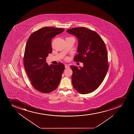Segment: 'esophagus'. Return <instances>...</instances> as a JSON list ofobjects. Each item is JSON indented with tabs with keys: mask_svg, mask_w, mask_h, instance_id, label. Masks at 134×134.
<instances>
[{
	"mask_svg": "<svg viewBox=\"0 0 134 134\" xmlns=\"http://www.w3.org/2000/svg\"><path fill=\"white\" fill-rule=\"evenodd\" d=\"M65 69H69V65H65Z\"/></svg>",
	"mask_w": 134,
	"mask_h": 134,
	"instance_id": "esophagus-1",
	"label": "esophagus"
}]
</instances>
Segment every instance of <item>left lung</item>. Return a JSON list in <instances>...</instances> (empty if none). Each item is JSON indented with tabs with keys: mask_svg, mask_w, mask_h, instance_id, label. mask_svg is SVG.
Wrapping results in <instances>:
<instances>
[{
	"mask_svg": "<svg viewBox=\"0 0 134 134\" xmlns=\"http://www.w3.org/2000/svg\"><path fill=\"white\" fill-rule=\"evenodd\" d=\"M66 31L78 41V54L74 60L83 64L82 67L70 66L73 87L81 94L93 92L100 85L108 70L105 44L97 32L86 27L71 28Z\"/></svg>",
	"mask_w": 134,
	"mask_h": 134,
	"instance_id": "1",
	"label": "left lung"
}]
</instances>
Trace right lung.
Instances as JSON below:
<instances>
[{
  "instance_id": "1",
  "label": "right lung",
  "mask_w": 134,
  "mask_h": 134,
  "mask_svg": "<svg viewBox=\"0 0 134 134\" xmlns=\"http://www.w3.org/2000/svg\"><path fill=\"white\" fill-rule=\"evenodd\" d=\"M63 28L45 27L30 35L26 45L24 62L26 72L32 86L38 91L49 93L55 90L61 81L65 69L64 64L49 65L46 62L52 52L51 41Z\"/></svg>"
}]
</instances>
